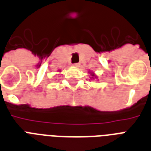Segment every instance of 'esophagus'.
Listing matches in <instances>:
<instances>
[{
  "instance_id": "esophagus-1",
  "label": "esophagus",
  "mask_w": 151,
  "mask_h": 151,
  "mask_svg": "<svg viewBox=\"0 0 151 151\" xmlns=\"http://www.w3.org/2000/svg\"><path fill=\"white\" fill-rule=\"evenodd\" d=\"M73 67H78V66H79V64L74 63V64H73Z\"/></svg>"
}]
</instances>
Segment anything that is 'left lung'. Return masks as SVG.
<instances>
[{
	"instance_id": "left-lung-1",
	"label": "left lung",
	"mask_w": 151,
	"mask_h": 151,
	"mask_svg": "<svg viewBox=\"0 0 151 151\" xmlns=\"http://www.w3.org/2000/svg\"><path fill=\"white\" fill-rule=\"evenodd\" d=\"M88 73H89L90 75H91L90 76V78H91V79H92V80H94V79H96V78H97V76L96 75V73H95L93 71H89V72H88Z\"/></svg>"
}]
</instances>
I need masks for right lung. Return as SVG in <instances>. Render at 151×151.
Instances as JSON below:
<instances>
[{"label": "right lung", "mask_w": 151, "mask_h": 151, "mask_svg": "<svg viewBox=\"0 0 151 151\" xmlns=\"http://www.w3.org/2000/svg\"><path fill=\"white\" fill-rule=\"evenodd\" d=\"M58 72H59V73H60V72H61V71H60V70H59V71H58Z\"/></svg>", "instance_id": "right-lung-1"}]
</instances>
